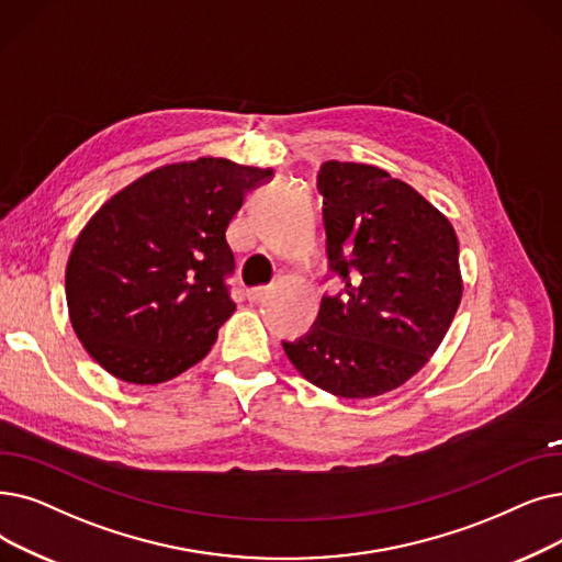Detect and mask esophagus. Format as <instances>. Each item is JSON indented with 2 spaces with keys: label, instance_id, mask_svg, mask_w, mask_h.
I'll return each mask as SVG.
<instances>
[{
  "label": "esophagus",
  "instance_id": "esophagus-1",
  "mask_svg": "<svg viewBox=\"0 0 562 562\" xmlns=\"http://www.w3.org/2000/svg\"><path fill=\"white\" fill-rule=\"evenodd\" d=\"M268 294H271V286H268V284L255 286V289H248V301H250V303H259V301H263Z\"/></svg>",
  "mask_w": 562,
  "mask_h": 562
}]
</instances>
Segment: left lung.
<instances>
[{
    "label": "left lung",
    "instance_id": "8db88e82",
    "mask_svg": "<svg viewBox=\"0 0 562 562\" xmlns=\"http://www.w3.org/2000/svg\"><path fill=\"white\" fill-rule=\"evenodd\" d=\"M330 271L341 296H324L312 330L282 341L316 387L370 400L416 376L454 319L463 294L452 223L385 169L328 160L319 175Z\"/></svg>",
    "mask_w": 562,
    "mask_h": 562
}]
</instances>
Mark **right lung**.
Masks as SVG:
<instances>
[{
    "instance_id": "add662e5",
    "label": "right lung",
    "mask_w": 562,
    "mask_h": 562,
    "mask_svg": "<svg viewBox=\"0 0 562 562\" xmlns=\"http://www.w3.org/2000/svg\"><path fill=\"white\" fill-rule=\"evenodd\" d=\"M271 167L227 158L162 165L95 211L66 263L70 326L112 376L156 385L198 364L234 314L225 238Z\"/></svg>"
}]
</instances>
